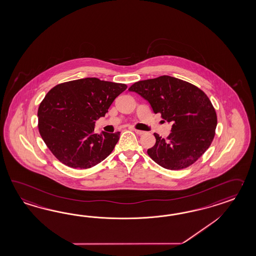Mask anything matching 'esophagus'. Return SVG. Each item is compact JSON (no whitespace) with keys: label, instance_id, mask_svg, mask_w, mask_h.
<instances>
[{"label":"esophagus","instance_id":"34e87169","mask_svg":"<svg viewBox=\"0 0 256 256\" xmlns=\"http://www.w3.org/2000/svg\"><path fill=\"white\" fill-rule=\"evenodd\" d=\"M134 131H135V133L136 134H138V135H142V134H144L145 132L142 130H134Z\"/></svg>","mask_w":256,"mask_h":256}]
</instances>
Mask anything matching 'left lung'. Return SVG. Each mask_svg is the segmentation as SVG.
<instances>
[{"label": "left lung", "mask_w": 256, "mask_h": 256, "mask_svg": "<svg viewBox=\"0 0 256 256\" xmlns=\"http://www.w3.org/2000/svg\"><path fill=\"white\" fill-rule=\"evenodd\" d=\"M152 106L154 114L172 123L166 140L154 133L147 152L164 168L180 170L196 162L212 144L218 125L211 100L192 84L170 76L134 83L130 88Z\"/></svg>", "instance_id": "1"}]
</instances>
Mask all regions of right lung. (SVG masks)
Instances as JSON below:
<instances>
[{"label": "right lung", "instance_id": "right-lung-1", "mask_svg": "<svg viewBox=\"0 0 256 256\" xmlns=\"http://www.w3.org/2000/svg\"><path fill=\"white\" fill-rule=\"evenodd\" d=\"M128 86L86 78L58 84L46 94L38 110V131L52 154L76 169L92 168L104 160L120 132L94 133L95 121L104 116Z\"/></svg>", "mask_w": 256, "mask_h": 256}]
</instances>
